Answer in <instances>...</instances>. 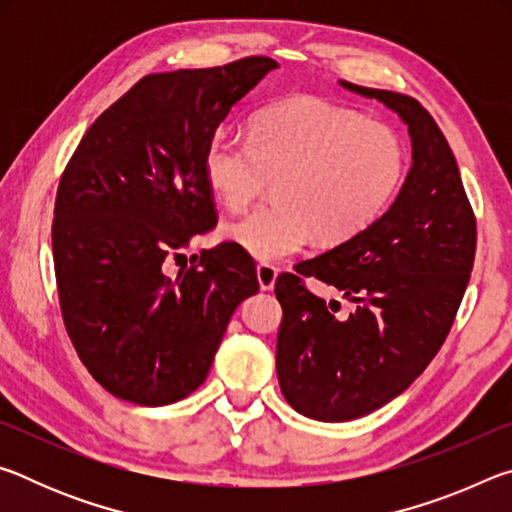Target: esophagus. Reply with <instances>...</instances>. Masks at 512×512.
<instances>
[{
  "instance_id": "esophagus-1",
  "label": "esophagus",
  "mask_w": 512,
  "mask_h": 512,
  "mask_svg": "<svg viewBox=\"0 0 512 512\" xmlns=\"http://www.w3.org/2000/svg\"><path fill=\"white\" fill-rule=\"evenodd\" d=\"M277 280V268L273 264H257V282L262 291H271Z\"/></svg>"
}]
</instances>
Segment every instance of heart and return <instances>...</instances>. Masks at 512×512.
Returning a JSON list of instances; mask_svg holds the SVG:
<instances>
[{
  "label": "heart",
  "mask_w": 512,
  "mask_h": 512,
  "mask_svg": "<svg viewBox=\"0 0 512 512\" xmlns=\"http://www.w3.org/2000/svg\"><path fill=\"white\" fill-rule=\"evenodd\" d=\"M203 169L230 210L246 207L275 178L273 201L225 223L221 237L262 262H280L316 235L341 244L377 221L402 185L406 149L388 124L298 97L259 112L250 137L216 133Z\"/></svg>",
  "instance_id": "1"
}]
</instances>
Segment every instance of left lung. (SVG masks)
<instances>
[{
  "label": "left lung",
  "instance_id": "8db88e82",
  "mask_svg": "<svg viewBox=\"0 0 512 512\" xmlns=\"http://www.w3.org/2000/svg\"><path fill=\"white\" fill-rule=\"evenodd\" d=\"M339 83L404 121L411 169L377 221L275 282L277 381L293 409L320 422L377 411L422 375L452 329L476 250L456 158L429 112L406 94ZM300 274L336 286L358 307L334 317L338 303L314 297Z\"/></svg>",
  "mask_w": 512,
  "mask_h": 512
}]
</instances>
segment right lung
Masks as SVG:
<instances>
[{"instance_id": "obj_1", "label": "right lung", "mask_w": 512, "mask_h": 512, "mask_svg": "<svg viewBox=\"0 0 512 512\" xmlns=\"http://www.w3.org/2000/svg\"><path fill=\"white\" fill-rule=\"evenodd\" d=\"M275 67L250 56L144 76L88 128L60 178V311L83 366L119 400L164 406L194 393L235 309L259 289L235 244L194 255L176 277L167 262L214 225L205 146Z\"/></svg>"}]
</instances>
